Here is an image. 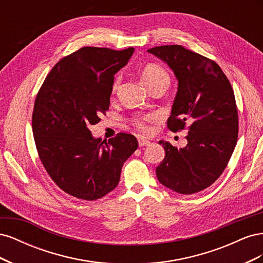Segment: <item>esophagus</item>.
<instances>
[{
	"label": "esophagus",
	"instance_id": "esophagus-1",
	"mask_svg": "<svg viewBox=\"0 0 263 263\" xmlns=\"http://www.w3.org/2000/svg\"><path fill=\"white\" fill-rule=\"evenodd\" d=\"M150 144V141L144 137H138V145L139 147H144V146H148Z\"/></svg>",
	"mask_w": 263,
	"mask_h": 263
}]
</instances>
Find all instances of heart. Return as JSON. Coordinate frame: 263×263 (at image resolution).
<instances>
[{
    "label": "heart",
    "instance_id": "1",
    "mask_svg": "<svg viewBox=\"0 0 263 263\" xmlns=\"http://www.w3.org/2000/svg\"><path fill=\"white\" fill-rule=\"evenodd\" d=\"M141 77L145 83L151 87L153 85L159 83L162 80H169V74L166 71L161 67L157 65V63H147V65L141 70ZM121 82V76H117L115 78V81L113 84V91H116L118 84ZM155 118L154 114H147L141 116H135L132 118V122L135 127L141 133H149L150 132V122Z\"/></svg>",
    "mask_w": 263,
    "mask_h": 263
}]
</instances>
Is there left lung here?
I'll use <instances>...</instances> for the list:
<instances>
[{
	"label": "left lung",
	"instance_id": "8db88e82",
	"mask_svg": "<svg viewBox=\"0 0 263 263\" xmlns=\"http://www.w3.org/2000/svg\"><path fill=\"white\" fill-rule=\"evenodd\" d=\"M148 52L168 63L179 81L166 126L177 133L190 123L184 148L159 141L165 156L156 169L157 178L174 192L197 193L221 176L236 147L234 90L216 62L181 45L158 46Z\"/></svg>",
	"mask_w": 263,
	"mask_h": 263
}]
</instances>
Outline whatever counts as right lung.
Returning a JSON list of instances; mask_svg holds the SVG:
<instances>
[{"label":"right lung","mask_w":263,"mask_h":263,"mask_svg":"<svg viewBox=\"0 0 263 263\" xmlns=\"http://www.w3.org/2000/svg\"><path fill=\"white\" fill-rule=\"evenodd\" d=\"M135 48L83 47L60 59L39 89L33 110V135L39 159L63 192L95 201L113 191L122 166L138 142L118 133L102 141L89 127L108 110L114 76Z\"/></svg>","instance_id":"add662e5"}]
</instances>
